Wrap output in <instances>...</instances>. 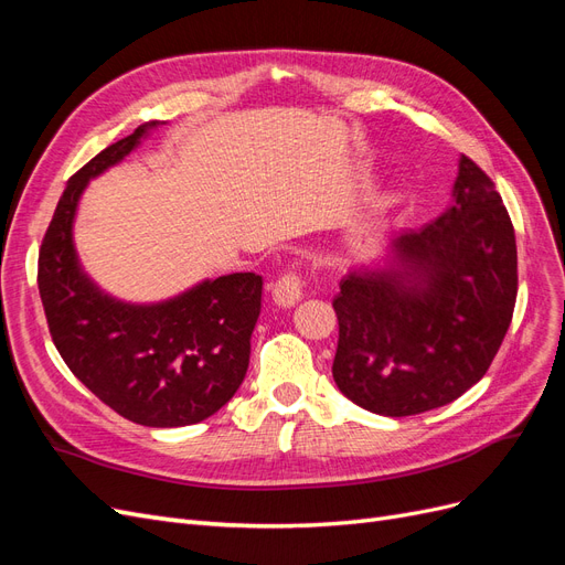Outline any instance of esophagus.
I'll list each match as a JSON object with an SVG mask.
<instances>
[{"mask_svg": "<svg viewBox=\"0 0 565 565\" xmlns=\"http://www.w3.org/2000/svg\"><path fill=\"white\" fill-rule=\"evenodd\" d=\"M303 295V282L297 276V273H285L282 278H278L276 282L270 285V297L282 309H289V306H295Z\"/></svg>", "mask_w": 565, "mask_h": 565, "instance_id": "esophagus-1", "label": "esophagus"}]
</instances>
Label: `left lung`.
<instances>
[{
  "label": "left lung",
  "mask_w": 565,
  "mask_h": 565,
  "mask_svg": "<svg viewBox=\"0 0 565 565\" xmlns=\"http://www.w3.org/2000/svg\"><path fill=\"white\" fill-rule=\"evenodd\" d=\"M516 237L481 167L459 158L452 202L419 231L391 233L351 266L332 306V377L384 417L448 405L488 372L516 303Z\"/></svg>",
  "instance_id": "obj_1"
}]
</instances>
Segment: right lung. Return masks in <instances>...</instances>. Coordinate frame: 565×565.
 I'll return each instance as SVG.
<instances>
[{"label":"right lung","mask_w":565,"mask_h":565,"mask_svg":"<svg viewBox=\"0 0 565 565\" xmlns=\"http://www.w3.org/2000/svg\"><path fill=\"white\" fill-rule=\"evenodd\" d=\"M158 127L141 125L67 181L42 241L38 285L51 339L75 377L125 419L172 429L212 417L241 388L264 280L231 273L172 299L131 303L84 273L73 237L84 188Z\"/></svg>","instance_id":"right-lung-1"}]
</instances>
